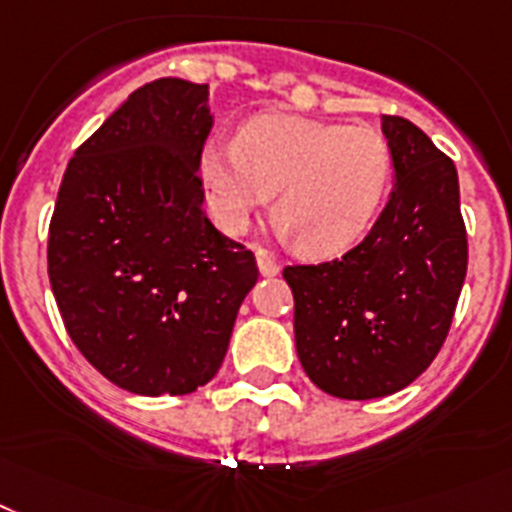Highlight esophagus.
Returning <instances> with one entry per match:
<instances>
[{
  "mask_svg": "<svg viewBox=\"0 0 512 512\" xmlns=\"http://www.w3.org/2000/svg\"><path fill=\"white\" fill-rule=\"evenodd\" d=\"M257 268H260V276L265 278L281 273V263H278L276 257H270L265 249H257Z\"/></svg>",
  "mask_w": 512,
  "mask_h": 512,
  "instance_id": "34e87169",
  "label": "esophagus"
}]
</instances>
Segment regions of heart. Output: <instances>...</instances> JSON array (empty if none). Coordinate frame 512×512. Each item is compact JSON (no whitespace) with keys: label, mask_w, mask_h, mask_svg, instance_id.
I'll list each match as a JSON object with an SVG mask.
<instances>
[{"label":"heart","mask_w":512,"mask_h":512,"mask_svg":"<svg viewBox=\"0 0 512 512\" xmlns=\"http://www.w3.org/2000/svg\"><path fill=\"white\" fill-rule=\"evenodd\" d=\"M393 150L372 127L263 114L236 143L210 140L200 176L223 231L239 234L273 200L278 234L312 257L341 255L362 242L393 184Z\"/></svg>","instance_id":"b5f03b06"}]
</instances>
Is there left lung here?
I'll list each match as a JSON object with an SVG mask.
<instances>
[{"label": "left lung", "instance_id": "left-lung-1", "mask_svg": "<svg viewBox=\"0 0 512 512\" xmlns=\"http://www.w3.org/2000/svg\"><path fill=\"white\" fill-rule=\"evenodd\" d=\"M393 192L351 252L294 265V338L325 393L369 401L398 393L432 364L453 322L468 265L458 171L416 124L382 117Z\"/></svg>", "mask_w": 512, "mask_h": 512}]
</instances>
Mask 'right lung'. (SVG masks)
I'll return each mask as SVG.
<instances>
[{
	"instance_id": "1",
	"label": "right lung",
	"mask_w": 512,
	"mask_h": 512,
	"mask_svg": "<svg viewBox=\"0 0 512 512\" xmlns=\"http://www.w3.org/2000/svg\"><path fill=\"white\" fill-rule=\"evenodd\" d=\"M208 85L161 77L75 150L49 226V281L80 354L119 388L184 395L213 380L255 255L208 221Z\"/></svg>"
}]
</instances>
